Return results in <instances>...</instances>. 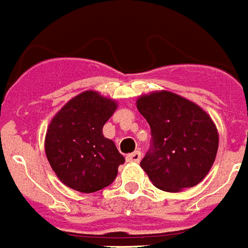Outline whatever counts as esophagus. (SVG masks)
I'll use <instances>...</instances> for the list:
<instances>
[{"instance_id": "34e87169", "label": "esophagus", "mask_w": 248, "mask_h": 248, "mask_svg": "<svg viewBox=\"0 0 248 248\" xmlns=\"http://www.w3.org/2000/svg\"><path fill=\"white\" fill-rule=\"evenodd\" d=\"M140 158H142V154H140V151H134L126 156V160L130 162H140Z\"/></svg>"}]
</instances>
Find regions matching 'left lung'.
<instances>
[{
  "mask_svg": "<svg viewBox=\"0 0 248 248\" xmlns=\"http://www.w3.org/2000/svg\"><path fill=\"white\" fill-rule=\"evenodd\" d=\"M137 108L151 128V143L140 166L154 186L179 192L199 184L211 169L219 146L211 118L166 91L140 97Z\"/></svg>",
  "mask_w": 248,
  "mask_h": 248,
  "instance_id": "8db88e82",
  "label": "left lung"
}]
</instances>
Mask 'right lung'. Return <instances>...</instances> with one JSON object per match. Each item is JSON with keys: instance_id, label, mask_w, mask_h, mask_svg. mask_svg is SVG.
<instances>
[{"instance_id": "add662e5", "label": "right lung", "mask_w": 248, "mask_h": 248, "mask_svg": "<svg viewBox=\"0 0 248 248\" xmlns=\"http://www.w3.org/2000/svg\"><path fill=\"white\" fill-rule=\"evenodd\" d=\"M115 110L114 101L88 91L69 101L52 119L46 134V155L68 187L92 193L115 180L125 158L102 134Z\"/></svg>"}]
</instances>
